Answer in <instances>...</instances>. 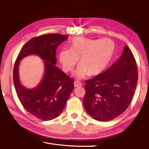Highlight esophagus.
Instances as JSON below:
<instances>
[{
    "instance_id": "esophagus-1",
    "label": "esophagus",
    "mask_w": 149,
    "mask_h": 149,
    "mask_svg": "<svg viewBox=\"0 0 149 149\" xmlns=\"http://www.w3.org/2000/svg\"><path fill=\"white\" fill-rule=\"evenodd\" d=\"M74 86L75 87H77V86H82V83H81V82L78 81H74Z\"/></svg>"
}]
</instances>
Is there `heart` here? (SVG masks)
Wrapping results in <instances>:
<instances>
[{"label": "heart", "instance_id": "b5f03b06", "mask_svg": "<svg viewBox=\"0 0 149 149\" xmlns=\"http://www.w3.org/2000/svg\"><path fill=\"white\" fill-rule=\"evenodd\" d=\"M115 50V45L109 38L90 39L75 37L72 40L70 49L63 48L59 52V62L65 72H70L79 58L80 65L74 74L83 78L88 74L95 75L108 65Z\"/></svg>", "mask_w": 149, "mask_h": 149}]
</instances>
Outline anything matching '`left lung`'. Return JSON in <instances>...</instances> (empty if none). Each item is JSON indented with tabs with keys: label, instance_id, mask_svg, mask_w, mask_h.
Instances as JSON below:
<instances>
[{
	"label": "left lung",
	"instance_id": "obj_1",
	"mask_svg": "<svg viewBox=\"0 0 149 149\" xmlns=\"http://www.w3.org/2000/svg\"><path fill=\"white\" fill-rule=\"evenodd\" d=\"M133 54L125 45L120 58L106 70L85 81L83 104L86 113L99 121H109L127 109L138 82Z\"/></svg>",
	"mask_w": 149,
	"mask_h": 149
}]
</instances>
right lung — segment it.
<instances>
[{
    "instance_id": "1",
    "label": "right lung",
    "mask_w": 149,
    "mask_h": 149,
    "mask_svg": "<svg viewBox=\"0 0 149 149\" xmlns=\"http://www.w3.org/2000/svg\"><path fill=\"white\" fill-rule=\"evenodd\" d=\"M68 36L46 34L34 37L19 52L13 68V82L22 105L31 115L42 120L57 118L64 109L74 90V79L56 66V49ZM37 54L45 61V74L36 88L29 90L20 84L18 77L19 61L24 56Z\"/></svg>"
}]
</instances>
